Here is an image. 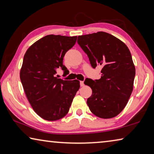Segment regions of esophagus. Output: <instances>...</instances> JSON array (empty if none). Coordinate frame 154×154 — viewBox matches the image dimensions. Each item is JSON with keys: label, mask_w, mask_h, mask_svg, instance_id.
Instances as JSON below:
<instances>
[{"label": "esophagus", "mask_w": 154, "mask_h": 154, "mask_svg": "<svg viewBox=\"0 0 154 154\" xmlns=\"http://www.w3.org/2000/svg\"><path fill=\"white\" fill-rule=\"evenodd\" d=\"M80 85H81V86H82V87L84 86V82H82H82H80Z\"/></svg>", "instance_id": "esophagus-1"}]
</instances>
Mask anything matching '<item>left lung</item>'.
Wrapping results in <instances>:
<instances>
[{
	"mask_svg": "<svg viewBox=\"0 0 154 154\" xmlns=\"http://www.w3.org/2000/svg\"><path fill=\"white\" fill-rule=\"evenodd\" d=\"M77 43L93 68L102 66L100 79L84 82L92 90L88 106L98 118H114L126 106L133 90L135 66L129 49L119 38L105 32L79 36Z\"/></svg>",
	"mask_w": 154,
	"mask_h": 154,
	"instance_id": "1",
	"label": "left lung"
}]
</instances>
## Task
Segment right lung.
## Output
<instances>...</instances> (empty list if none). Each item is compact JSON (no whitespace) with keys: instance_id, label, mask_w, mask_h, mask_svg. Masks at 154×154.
Wrapping results in <instances>:
<instances>
[{"instance_id":"obj_1","label":"right lung","mask_w":154,"mask_h":154,"mask_svg":"<svg viewBox=\"0 0 154 154\" xmlns=\"http://www.w3.org/2000/svg\"><path fill=\"white\" fill-rule=\"evenodd\" d=\"M77 36L49 35L29 47L24 54L20 77L26 96L35 113L48 121L66 116L80 88L79 81L63 80L56 77L62 68L66 52L75 45Z\"/></svg>"}]
</instances>
